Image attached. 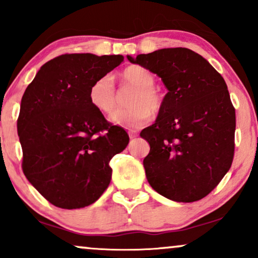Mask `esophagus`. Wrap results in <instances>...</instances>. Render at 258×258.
Returning a JSON list of instances; mask_svg holds the SVG:
<instances>
[{
    "mask_svg": "<svg viewBox=\"0 0 258 258\" xmlns=\"http://www.w3.org/2000/svg\"><path fill=\"white\" fill-rule=\"evenodd\" d=\"M128 136H130V138L137 137V132H136V131H130L128 132Z\"/></svg>",
    "mask_w": 258,
    "mask_h": 258,
    "instance_id": "esophagus-1",
    "label": "esophagus"
}]
</instances>
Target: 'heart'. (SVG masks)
<instances>
[{
	"label": "heart",
	"mask_w": 258,
	"mask_h": 258,
	"mask_svg": "<svg viewBox=\"0 0 258 258\" xmlns=\"http://www.w3.org/2000/svg\"><path fill=\"white\" fill-rule=\"evenodd\" d=\"M123 87L133 88L128 98L130 108L120 109L111 115L110 120L115 125L126 128H138L153 117V110H160L162 97L156 90L155 76L150 70L139 65L126 68L121 73ZM91 104L103 114H111L119 103L116 86L110 74L100 76L90 88Z\"/></svg>",
	"instance_id": "b5f03b06"
}]
</instances>
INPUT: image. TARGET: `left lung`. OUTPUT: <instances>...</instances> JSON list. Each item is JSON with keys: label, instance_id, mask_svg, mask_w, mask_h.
<instances>
[{"label": "left lung", "instance_id": "1", "mask_svg": "<svg viewBox=\"0 0 258 258\" xmlns=\"http://www.w3.org/2000/svg\"><path fill=\"white\" fill-rule=\"evenodd\" d=\"M127 58L168 90L155 123L141 132L150 146L143 160L148 182L170 200L203 199L234 158L235 109L226 81L205 58L182 47Z\"/></svg>", "mask_w": 258, "mask_h": 258}]
</instances>
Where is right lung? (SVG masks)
<instances>
[{
    "label": "right lung",
    "instance_id": "obj_1",
    "mask_svg": "<svg viewBox=\"0 0 258 258\" xmlns=\"http://www.w3.org/2000/svg\"><path fill=\"white\" fill-rule=\"evenodd\" d=\"M122 61L120 54H61L41 67L23 94L17 122L23 172L54 206L91 205L110 183L109 162L130 138L91 104L88 93Z\"/></svg>",
    "mask_w": 258,
    "mask_h": 258
}]
</instances>
